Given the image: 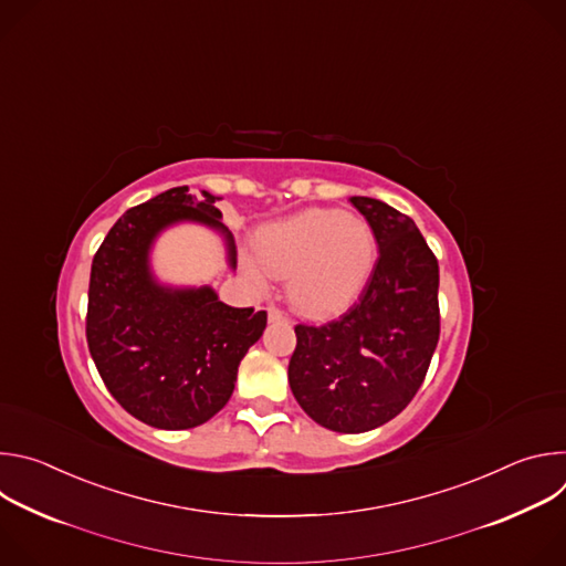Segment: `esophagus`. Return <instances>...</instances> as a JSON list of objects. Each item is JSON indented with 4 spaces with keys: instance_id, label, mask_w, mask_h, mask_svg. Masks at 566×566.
Segmentation results:
<instances>
[{
    "instance_id": "obj_1",
    "label": "esophagus",
    "mask_w": 566,
    "mask_h": 566,
    "mask_svg": "<svg viewBox=\"0 0 566 566\" xmlns=\"http://www.w3.org/2000/svg\"><path fill=\"white\" fill-rule=\"evenodd\" d=\"M269 319L280 322V319H286V315H284V311H280L277 306H269Z\"/></svg>"
}]
</instances>
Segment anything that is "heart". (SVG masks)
I'll return each instance as SVG.
<instances>
[{"instance_id":"b5f03b06","label":"heart","mask_w":566,"mask_h":566,"mask_svg":"<svg viewBox=\"0 0 566 566\" xmlns=\"http://www.w3.org/2000/svg\"><path fill=\"white\" fill-rule=\"evenodd\" d=\"M262 266L289 277L286 293L295 311L329 315L352 304L374 271L376 239L371 228L340 210H304L269 223L255 234ZM255 260L247 262L253 277L264 271Z\"/></svg>"}]
</instances>
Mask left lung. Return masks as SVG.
<instances>
[{"mask_svg":"<svg viewBox=\"0 0 566 566\" xmlns=\"http://www.w3.org/2000/svg\"><path fill=\"white\" fill-rule=\"evenodd\" d=\"M378 244L358 302L327 325H297L289 385L322 428L358 434L408 408L439 343V264L417 223L396 208L352 197Z\"/></svg>","mask_w":566,"mask_h":566,"instance_id":"obj_1","label":"left lung"}]
</instances>
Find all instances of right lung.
Masks as SVG:
<instances>
[{"instance_id":"obj_1","label":"right lung","mask_w":566,"mask_h":566,"mask_svg":"<svg viewBox=\"0 0 566 566\" xmlns=\"http://www.w3.org/2000/svg\"><path fill=\"white\" fill-rule=\"evenodd\" d=\"M221 197L188 186L129 208L107 232L92 264L87 345L109 394L138 421L158 430H188L212 419L232 396L237 367L266 329V311L234 308L210 286L160 284L149 264L156 237L192 221L226 241Z\"/></svg>"}]
</instances>
